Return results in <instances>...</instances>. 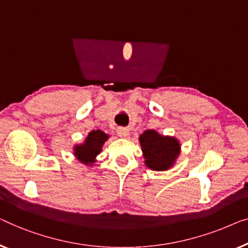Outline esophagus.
I'll return each mask as SVG.
<instances>
[{
  "mask_svg": "<svg viewBox=\"0 0 248 248\" xmlns=\"http://www.w3.org/2000/svg\"><path fill=\"white\" fill-rule=\"evenodd\" d=\"M117 134H118V136H119V137L124 138V137H127V136L129 135V130H128L127 128L120 127V128L117 129Z\"/></svg>",
  "mask_w": 248,
  "mask_h": 248,
  "instance_id": "1",
  "label": "esophagus"
}]
</instances>
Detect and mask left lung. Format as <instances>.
Segmentation results:
<instances>
[{"mask_svg": "<svg viewBox=\"0 0 248 248\" xmlns=\"http://www.w3.org/2000/svg\"><path fill=\"white\" fill-rule=\"evenodd\" d=\"M145 165L152 170H170L181 154V142L173 136L160 135L154 129L145 130L139 136Z\"/></svg>", "mask_w": 248, "mask_h": 248, "instance_id": "8db88e82", "label": "left lung"}]
</instances>
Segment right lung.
<instances>
[{
  "label": "right lung",
  "instance_id": "1",
  "mask_svg": "<svg viewBox=\"0 0 248 248\" xmlns=\"http://www.w3.org/2000/svg\"><path fill=\"white\" fill-rule=\"evenodd\" d=\"M110 136L100 130H92L86 136L84 141L73 147L75 158L86 166H92L96 162V156L102 152V147Z\"/></svg>",
  "mask_w": 248,
  "mask_h": 248
}]
</instances>
